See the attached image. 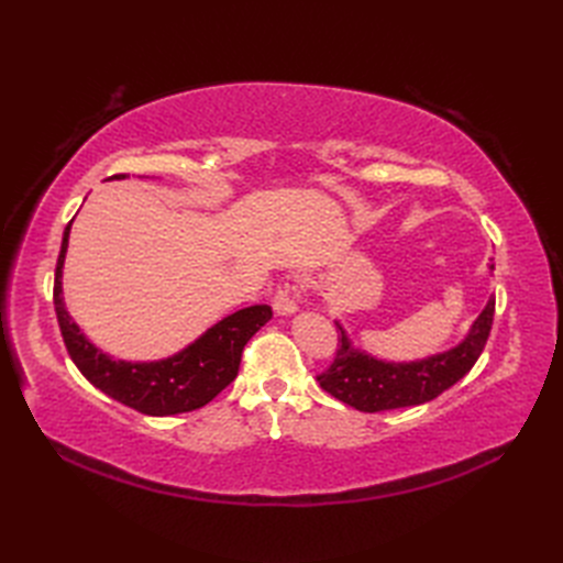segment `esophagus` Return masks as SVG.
<instances>
[{"mask_svg": "<svg viewBox=\"0 0 563 563\" xmlns=\"http://www.w3.org/2000/svg\"><path fill=\"white\" fill-rule=\"evenodd\" d=\"M298 298H300V288L296 284H286L282 286L275 300H272V308H275L277 314H294L298 310Z\"/></svg>", "mask_w": 563, "mask_h": 563, "instance_id": "1", "label": "esophagus"}]
</instances>
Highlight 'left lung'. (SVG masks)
<instances>
[{
  "mask_svg": "<svg viewBox=\"0 0 563 563\" xmlns=\"http://www.w3.org/2000/svg\"><path fill=\"white\" fill-rule=\"evenodd\" d=\"M493 314H496V298L490 296L463 343L449 352L432 354L428 360L404 364L383 362L362 350H354L347 333L338 323L340 345L331 366L319 373L317 380L331 397L364 413L432 401L470 373L479 360L493 327Z\"/></svg>",
  "mask_w": 563,
  "mask_h": 563,
  "instance_id": "1",
  "label": "left lung"
}]
</instances>
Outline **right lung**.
I'll list each match as a JSON object with an SVG mask.
<instances>
[{
	"mask_svg": "<svg viewBox=\"0 0 563 563\" xmlns=\"http://www.w3.org/2000/svg\"><path fill=\"white\" fill-rule=\"evenodd\" d=\"M112 178H126L119 174ZM73 220L63 232L56 263L54 305L67 354L93 387L145 416H176L207 406L240 373L244 345L272 319L269 305H251L199 335L192 345L159 362H122L91 345L63 302V263Z\"/></svg>",
	"mask_w": 563,
	"mask_h": 563,
	"instance_id": "add662e5",
	"label": "right lung"
}]
</instances>
